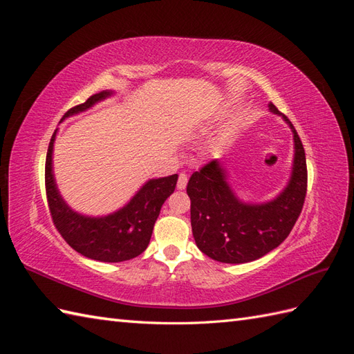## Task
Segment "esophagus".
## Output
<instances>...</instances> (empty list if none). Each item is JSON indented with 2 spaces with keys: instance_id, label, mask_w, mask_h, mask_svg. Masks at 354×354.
<instances>
[{
  "instance_id": "34e87169",
  "label": "esophagus",
  "mask_w": 354,
  "mask_h": 354,
  "mask_svg": "<svg viewBox=\"0 0 354 354\" xmlns=\"http://www.w3.org/2000/svg\"><path fill=\"white\" fill-rule=\"evenodd\" d=\"M186 186H187V174L181 173V174L178 176V181H177V189H178V190H185V189H186Z\"/></svg>"
}]
</instances>
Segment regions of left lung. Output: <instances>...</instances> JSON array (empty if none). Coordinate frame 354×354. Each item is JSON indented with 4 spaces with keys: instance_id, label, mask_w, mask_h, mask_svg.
I'll list each match as a JSON object with an SVG mask.
<instances>
[{
    "instance_id": "left-lung-1",
    "label": "left lung",
    "mask_w": 354,
    "mask_h": 354,
    "mask_svg": "<svg viewBox=\"0 0 354 354\" xmlns=\"http://www.w3.org/2000/svg\"><path fill=\"white\" fill-rule=\"evenodd\" d=\"M269 111L283 118L294 137L291 177L279 195L261 203L241 201L218 159L195 171L187 183L195 242L216 261L241 264L261 259L288 238L303 209L307 192L303 143L291 121L273 103L269 104Z\"/></svg>"
}]
</instances>
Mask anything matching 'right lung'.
<instances>
[{"label":"right lung","mask_w":354,"mask_h":354,"mask_svg":"<svg viewBox=\"0 0 354 354\" xmlns=\"http://www.w3.org/2000/svg\"><path fill=\"white\" fill-rule=\"evenodd\" d=\"M112 90H104L63 115L66 118L88 111L95 103L111 97ZM60 121V122H62ZM53 133L46 159V190L53 223L72 248L87 259L104 263H120L140 255L153 232L160 207L173 194L177 185V174L151 178L137 190V194L122 208L102 217L84 216L73 211L62 198L53 173V149L56 142Z\"/></svg>","instance_id":"add662e5"}]
</instances>
